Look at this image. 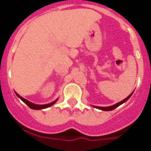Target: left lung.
I'll return each mask as SVG.
<instances>
[{"instance_id": "left-lung-1", "label": "left lung", "mask_w": 151, "mask_h": 151, "mask_svg": "<svg viewBox=\"0 0 151 151\" xmlns=\"http://www.w3.org/2000/svg\"><path fill=\"white\" fill-rule=\"evenodd\" d=\"M133 94V93H132ZM132 94L131 95H129L127 98H125L124 100H122V101L119 102V103H117V104H116L115 105H112V106H110V107H95V108H99V109H100V110H103V111H111V110H114L115 108H116L117 107H119L120 105H121L122 104H124V102H126L130 98V96L132 95Z\"/></svg>"}]
</instances>
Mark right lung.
Masks as SVG:
<instances>
[{
	"mask_svg": "<svg viewBox=\"0 0 151 151\" xmlns=\"http://www.w3.org/2000/svg\"><path fill=\"white\" fill-rule=\"evenodd\" d=\"M15 94H16V95L18 96V98H20L22 100V101L24 102L27 105L29 108H32V109H35V110H38V109H43V108H48V107H50V106H52V105H53L56 102L54 101L52 102V103H51V104H44V105H38V104H32V103H31V102H29L28 100H27V99H23L22 96H20V95H18V94H17L16 92H15Z\"/></svg>",
	"mask_w": 151,
	"mask_h": 151,
	"instance_id": "1",
	"label": "right lung"
}]
</instances>
